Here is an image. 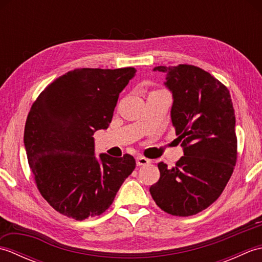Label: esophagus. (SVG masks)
<instances>
[{"label": "esophagus", "instance_id": "esophagus-1", "mask_svg": "<svg viewBox=\"0 0 262 262\" xmlns=\"http://www.w3.org/2000/svg\"><path fill=\"white\" fill-rule=\"evenodd\" d=\"M136 162H137V165L142 166V165H147L149 162H151V160H148V159L144 158V157H137Z\"/></svg>", "mask_w": 262, "mask_h": 262}]
</instances>
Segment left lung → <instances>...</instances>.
<instances>
[{"instance_id":"8db88e82","label":"left lung","mask_w":262,"mask_h":262,"mask_svg":"<svg viewBox=\"0 0 262 262\" xmlns=\"http://www.w3.org/2000/svg\"><path fill=\"white\" fill-rule=\"evenodd\" d=\"M166 75L172 96V125L183 157L168 169L158 164L160 179L149 188L165 213L191 216L221 196L237 159L235 115L230 91L208 72L194 65L158 66Z\"/></svg>"}]
</instances>
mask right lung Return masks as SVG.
Wrapping results in <instances>:
<instances>
[{
	"label": "right lung",
	"mask_w": 262,
	"mask_h": 262,
	"mask_svg": "<svg viewBox=\"0 0 262 262\" xmlns=\"http://www.w3.org/2000/svg\"><path fill=\"white\" fill-rule=\"evenodd\" d=\"M135 73L134 68L75 69L32 103L24 135L28 162L39 192L59 214L76 221L101 215L134 171L129 154L97 159L92 136L108 128Z\"/></svg>",
	"instance_id": "1"
}]
</instances>
